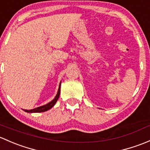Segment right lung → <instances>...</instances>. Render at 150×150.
<instances>
[{
	"mask_svg": "<svg viewBox=\"0 0 150 150\" xmlns=\"http://www.w3.org/2000/svg\"><path fill=\"white\" fill-rule=\"evenodd\" d=\"M60 86H61V84H60ZM60 92H61V86H59L58 93H57L55 98H54L53 100L50 102V103H47V104L45 105H42V106H40V107L37 108L32 109V110H24L25 111V112H45V111L48 110H50L51 108H52L54 105H55V104L56 103L57 100H58V99L59 98Z\"/></svg>",
	"mask_w": 150,
	"mask_h": 150,
	"instance_id": "add662e5",
	"label": "right lung"
}]
</instances>
